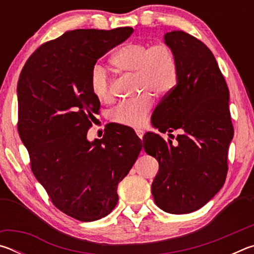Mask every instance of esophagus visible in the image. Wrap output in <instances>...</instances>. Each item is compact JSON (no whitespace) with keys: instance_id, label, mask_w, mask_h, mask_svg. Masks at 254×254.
Instances as JSON below:
<instances>
[{"instance_id":"esophagus-1","label":"esophagus","mask_w":254,"mask_h":254,"mask_svg":"<svg viewBox=\"0 0 254 254\" xmlns=\"http://www.w3.org/2000/svg\"><path fill=\"white\" fill-rule=\"evenodd\" d=\"M135 133H136V135L140 137V139H142V137H143V133H144L143 130H141V128H136Z\"/></svg>"}]
</instances>
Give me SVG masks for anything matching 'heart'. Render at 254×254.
Segmentation results:
<instances>
[{
	"mask_svg": "<svg viewBox=\"0 0 254 254\" xmlns=\"http://www.w3.org/2000/svg\"><path fill=\"white\" fill-rule=\"evenodd\" d=\"M118 74H133L136 92H142L133 100L123 101L110 112L114 123L139 127L147 121L154 95L169 93L176 84L178 74L177 58L173 46L167 41L130 42L120 48L111 58ZM113 79L104 66L96 64L89 74V87L97 100L107 102L112 97Z\"/></svg>",
	"mask_w": 254,
	"mask_h": 254,
	"instance_id": "b5f03b06",
	"label": "heart"
}]
</instances>
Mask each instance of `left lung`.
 I'll return each mask as SVG.
<instances>
[{"mask_svg": "<svg viewBox=\"0 0 254 254\" xmlns=\"http://www.w3.org/2000/svg\"><path fill=\"white\" fill-rule=\"evenodd\" d=\"M165 40L177 58V84L154 109L152 124L162 133L183 132L175 144L147 133L143 149L159 162L151 186L158 207L187 214L203 207L225 183L234 133L230 93L207 46L184 31L166 33Z\"/></svg>", "mask_w": 254, "mask_h": 254, "instance_id": "8db88e82", "label": "left lung"}]
</instances>
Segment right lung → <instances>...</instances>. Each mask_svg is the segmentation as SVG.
Here are the masks:
<instances>
[{
	"label": "right lung",
	"instance_id": "add662e5",
	"mask_svg": "<svg viewBox=\"0 0 254 254\" xmlns=\"http://www.w3.org/2000/svg\"><path fill=\"white\" fill-rule=\"evenodd\" d=\"M132 32L130 27L69 30L42 44L20 74L18 131L32 173L51 203L81 222L114 209L118 184L142 149L130 130L106 131L93 142L86 137L101 106L89 87L92 67Z\"/></svg>",
	"mask_w": 254,
	"mask_h": 254
}]
</instances>
